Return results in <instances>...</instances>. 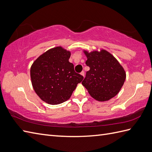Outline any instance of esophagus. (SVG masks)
Instances as JSON below:
<instances>
[{"label":"esophagus","mask_w":152,"mask_h":152,"mask_svg":"<svg viewBox=\"0 0 152 152\" xmlns=\"http://www.w3.org/2000/svg\"><path fill=\"white\" fill-rule=\"evenodd\" d=\"M84 74H85L84 71H82V72H81V73H80V75H82V76H83V77H84Z\"/></svg>","instance_id":"1"}]
</instances>
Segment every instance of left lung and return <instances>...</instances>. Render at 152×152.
<instances>
[{
    "instance_id": "obj_1",
    "label": "left lung",
    "mask_w": 152,
    "mask_h": 152,
    "mask_svg": "<svg viewBox=\"0 0 152 152\" xmlns=\"http://www.w3.org/2000/svg\"><path fill=\"white\" fill-rule=\"evenodd\" d=\"M90 70L82 82L94 99L107 101L117 94L124 85L126 72L113 56L107 50H83Z\"/></svg>"
}]
</instances>
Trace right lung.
<instances>
[{
  "label": "right lung",
  "instance_id": "right-lung-1",
  "mask_svg": "<svg viewBox=\"0 0 152 152\" xmlns=\"http://www.w3.org/2000/svg\"><path fill=\"white\" fill-rule=\"evenodd\" d=\"M70 51L61 47L49 49L35 60L30 69L31 84L41 99L51 105L69 100L83 77L69 61Z\"/></svg>",
  "mask_w": 152,
  "mask_h": 152
}]
</instances>
